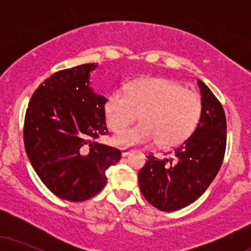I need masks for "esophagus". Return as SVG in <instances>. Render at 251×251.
Segmentation results:
<instances>
[{
  "label": "esophagus",
  "mask_w": 251,
  "mask_h": 251,
  "mask_svg": "<svg viewBox=\"0 0 251 251\" xmlns=\"http://www.w3.org/2000/svg\"><path fill=\"white\" fill-rule=\"evenodd\" d=\"M120 150H122V155H123V157H126V155H128L132 152V150L126 149V148H123V149H120Z\"/></svg>",
  "instance_id": "1"
}]
</instances>
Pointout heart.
<instances>
[{"instance_id":"obj_1","label":"heart","mask_w":251,"mask_h":251,"mask_svg":"<svg viewBox=\"0 0 251 251\" xmlns=\"http://www.w3.org/2000/svg\"><path fill=\"white\" fill-rule=\"evenodd\" d=\"M141 113L142 123L118 132V146L146 145L158 142L172 146L183 142L194 129L201 113V100L195 92L168 79L151 77L132 82L126 92L117 91L108 97L105 114L108 127L120 129Z\"/></svg>"}]
</instances>
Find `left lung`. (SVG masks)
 <instances>
[{"instance_id": "1", "label": "left lung", "mask_w": 251, "mask_h": 251, "mask_svg": "<svg viewBox=\"0 0 251 251\" xmlns=\"http://www.w3.org/2000/svg\"><path fill=\"white\" fill-rule=\"evenodd\" d=\"M197 83L201 111L194 133L164 159L148 155L138 175L145 200L162 211H176L198 200L223 162L226 145L224 109L205 83L201 80Z\"/></svg>"}]
</instances>
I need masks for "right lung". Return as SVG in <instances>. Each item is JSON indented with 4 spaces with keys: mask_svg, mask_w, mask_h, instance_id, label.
<instances>
[{
    "mask_svg": "<svg viewBox=\"0 0 251 251\" xmlns=\"http://www.w3.org/2000/svg\"><path fill=\"white\" fill-rule=\"evenodd\" d=\"M97 63L56 72L34 92L25 118V153L42 183L62 200L82 201L107 183L122 152L96 140L107 133L105 97L91 87Z\"/></svg>",
    "mask_w": 251,
    "mask_h": 251,
    "instance_id": "obj_1",
    "label": "right lung"
}]
</instances>
